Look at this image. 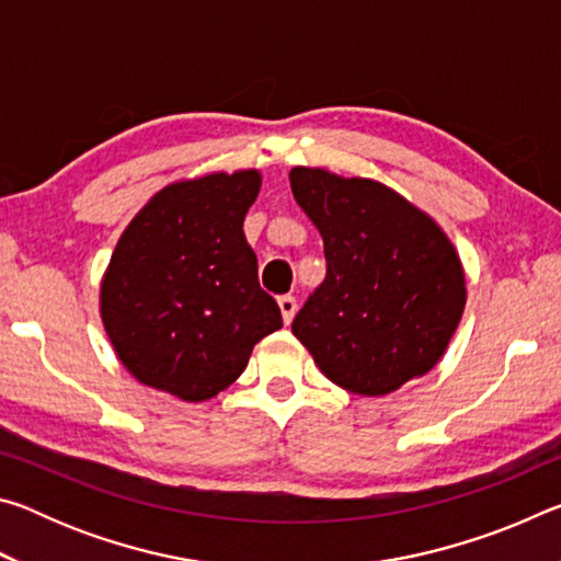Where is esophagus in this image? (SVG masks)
<instances>
[{
    "label": "esophagus",
    "instance_id": "obj_1",
    "mask_svg": "<svg viewBox=\"0 0 561 561\" xmlns=\"http://www.w3.org/2000/svg\"><path fill=\"white\" fill-rule=\"evenodd\" d=\"M279 311H282L284 324H291L294 314H297V299H294L291 294H284V297H279Z\"/></svg>",
    "mask_w": 561,
    "mask_h": 561
}]
</instances>
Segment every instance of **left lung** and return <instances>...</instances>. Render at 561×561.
Here are the masks:
<instances>
[{
	"label": "left lung",
	"mask_w": 561,
	"mask_h": 561,
	"mask_svg": "<svg viewBox=\"0 0 561 561\" xmlns=\"http://www.w3.org/2000/svg\"><path fill=\"white\" fill-rule=\"evenodd\" d=\"M289 183L327 254V279L291 334L348 393L378 398L428 374L468 301L450 237L378 180L297 165Z\"/></svg>",
	"instance_id": "left-lung-1"
}]
</instances>
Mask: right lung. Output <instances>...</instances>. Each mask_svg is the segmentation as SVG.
Listing matches in <instances>:
<instances>
[{"mask_svg": "<svg viewBox=\"0 0 561 561\" xmlns=\"http://www.w3.org/2000/svg\"><path fill=\"white\" fill-rule=\"evenodd\" d=\"M260 187L257 168L175 180L123 230L99 311L136 381L187 403L210 401L240 378L254 344L282 329L242 230Z\"/></svg>", "mask_w": 561, "mask_h": 561, "instance_id": "right-lung-1", "label": "right lung"}]
</instances>
